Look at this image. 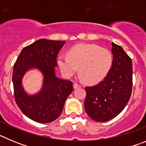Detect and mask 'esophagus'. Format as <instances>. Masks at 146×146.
Listing matches in <instances>:
<instances>
[{
  "label": "esophagus",
  "mask_w": 146,
  "mask_h": 146,
  "mask_svg": "<svg viewBox=\"0 0 146 146\" xmlns=\"http://www.w3.org/2000/svg\"><path fill=\"white\" fill-rule=\"evenodd\" d=\"M80 87H81V86L77 84V83H74V84L73 85V88H74V89H77V88H80Z\"/></svg>",
  "instance_id": "1"
}]
</instances>
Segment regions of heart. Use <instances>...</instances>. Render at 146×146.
Segmentation results:
<instances>
[{"instance_id":"b5f03b06","label":"heart","mask_w":146,"mask_h":146,"mask_svg":"<svg viewBox=\"0 0 146 146\" xmlns=\"http://www.w3.org/2000/svg\"><path fill=\"white\" fill-rule=\"evenodd\" d=\"M113 64V55L109 50L99 45L80 44L74 46L67 52V56L59 55L58 65L65 77L79 73L83 80L95 84L108 75Z\"/></svg>"}]
</instances>
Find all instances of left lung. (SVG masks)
Wrapping results in <instances>:
<instances>
[{"instance_id": "1", "label": "left lung", "mask_w": 146, "mask_h": 146, "mask_svg": "<svg viewBox=\"0 0 146 146\" xmlns=\"http://www.w3.org/2000/svg\"><path fill=\"white\" fill-rule=\"evenodd\" d=\"M113 64L102 81L86 87L84 107L88 116L106 122L117 116L128 103L132 88V63L121 46L112 43Z\"/></svg>"}]
</instances>
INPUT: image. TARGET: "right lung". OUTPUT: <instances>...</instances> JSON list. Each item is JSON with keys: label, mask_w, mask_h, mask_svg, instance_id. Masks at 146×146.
<instances>
[{"label": "right lung", "mask_w": 146, "mask_h": 146, "mask_svg": "<svg viewBox=\"0 0 146 146\" xmlns=\"http://www.w3.org/2000/svg\"><path fill=\"white\" fill-rule=\"evenodd\" d=\"M65 41L41 38L22 50L13 69L12 82L17 104L24 114L41 123H50L61 114L64 103L73 90L72 82L55 74L56 58ZM31 69L43 76L40 91L29 94L22 86V78Z\"/></svg>", "instance_id": "1"}]
</instances>
